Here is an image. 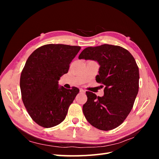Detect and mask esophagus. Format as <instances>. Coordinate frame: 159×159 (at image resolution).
Listing matches in <instances>:
<instances>
[{
	"label": "esophagus",
	"mask_w": 159,
	"mask_h": 159,
	"mask_svg": "<svg viewBox=\"0 0 159 159\" xmlns=\"http://www.w3.org/2000/svg\"><path fill=\"white\" fill-rule=\"evenodd\" d=\"M80 93H84L85 92V91L84 89H80Z\"/></svg>",
	"instance_id": "obj_1"
}]
</instances>
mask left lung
<instances>
[{"instance_id": "8db88e82", "label": "left lung", "mask_w": 159, "mask_h": 159, "mask_svg": "<svg viewBox=\"0 0 159 159\" xmlns=\"http://www.w3.org/2000/svg\"><path fill=\"white\" fill-rule=\"evenodd\" d=\"M79 59L98 61L100 67L95 80L105 85L103 97L86 91L88 101L83 106L85 119L102 131L117 127L131 112L139 91L135 60L126 49L109 44L86 48Z\"/></svg>"}]
</instances>
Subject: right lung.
Segmentation results:
<instances>
[{"label": "right lung", "mask_w": 159, "mask_h": 159, "mask_svg": "<svg viewBox=\"0 0 159 159\" xmlns=\"http://www.w3.org/2000/svg\"><path fill=\"white\" fill-rule=\"evenodd\" d=\"M80 46L46 44L28 57L20 80L22 99L31 118L38 125L50 128L65 119L70 105L80 89L59 86L60 77L67 74L70 64Z\"/></svg>", "instance_id": "obj_1"}]
</instances>
